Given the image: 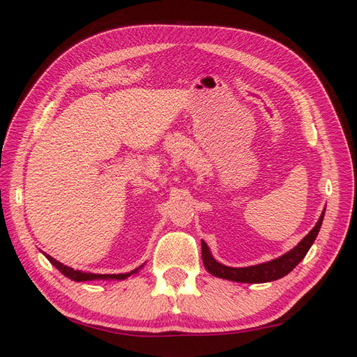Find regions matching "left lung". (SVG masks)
I'll use <instances>...</instances> for the list:
<instances>
[{"label":"left lung","mask_w":357,"mask_h":357,"mask_svg":"<svg viewBox=\"0 0 357 357\" xmlns=\"http://www.w3.org/2000/svg\"><path fill=\"white\" fill-rule=\"evenodd\" d=\"M325 211H326V207L323 208V213L320 214V219L317 220L314 228H312L304 236V238H302L298 243V245L291 248V250H289L283 256L273 259V261L252 265V266L234 268V266H226V265L218 262L213 257L207 243L202 240L201 241V250H202L204 266L211 275L218 277V278L229 280V282H236V283H268V282H274V280H278V278L287 275L291 271V269H294L302 261V259L305 257L307 252L310 250V247L317 238V234L320 231L323 218H325Z\"/></svg>","instance_id":"1"}]
</instances>
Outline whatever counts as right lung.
<instances>
[{
	"instance_id": "obj_1",
	"label": "right lung",
	"mask_w": 357,
	"mask_h": 357,
	"mask_svg": "<svg viewBox=\"0 0 357 357\" xmlns=\"http://www.w3.org/2000/svg\"><path fill=\"white\" fill-rule=\"evenodd\" d=\"M45 255L47 259H49V262L55 266V268H58L59 271L66 275V277H68L70 280H74V282H92V280H125V278H128L129 275H132V274H137L139 269H142L144 265H142V266H138V268H135V269H132L131 273H125V274H93V273H83V271H79V269H74V268H71V266H67V265H63V264H61L59 261H56V259H53L52 256H49V255H46V253H43Z\"/></svg>"
}]
</instances>
